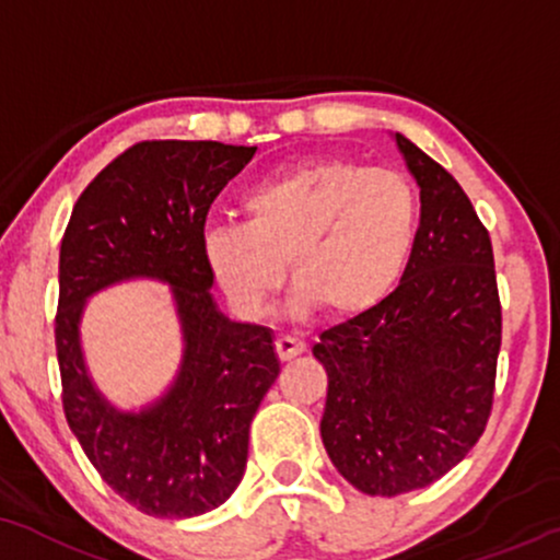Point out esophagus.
Segmentation results:
<instances>
[{
    "label": "esophagus",
    "instance_id": "1",
    "mask_svg": "<svg viewBox=\"0 0 560 560\" xmlns=\"http://www.w3.org/2000/svg\"><path fill=\"white\" fill-rule=\"evenodd\" d=\"M302 352H305V341H302L300 336H292V334L276 336V354H279L281 360H292V357H298Z\"/></svg>",
    "mask_w": 560,
    "mask_h": 560
}]
</instances>
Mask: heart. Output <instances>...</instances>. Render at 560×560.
<instances>
[{"label":"heart","instance_id":"1","mask_svg":"<svg viewBox=\"0 0 560 560\" xmlns=\"http://www.w3.org/2000/svg\"><path fill=\"white\" fill-rule=\"evenodd\" d=\"M242 224H211L203 255L229 305L258 318L281 284L294 305L331 315L373 307L399 279L417 232V195L386 166L313 159L255 182Z\"/></svg>","mask_w":560,"mask_h":560}]
</instances>
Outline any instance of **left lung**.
<instances>
[{
	"label": "left lung",
	"mask_w": 560,
	"mask_h": 560,
	"mask_svg": "<svg viewBox=\"0 0 560 560\" xmlns=\"http://www.w3.org/2000/svg\"><path fill=\"white\" fill-rule=\"evenodd\" d=\"M420 185V226L399 287L328 328L320 438L341 477L368 495L441 480L488 425L501 352L493 245L467 192L396 132Z\"/></svg>",
	"instance_id": "8db88e82"
}]
</instances>
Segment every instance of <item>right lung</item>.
<instances>
[{
	"mask_svg": "<svg viewBox=\"0 0 560 560\" xmlns=\"http://www.w3.org/2000/svg\"><path fill=\"white\" fill-rule=\"evenodd\" d=\"M255 145L143 140L85 187L59 247L54 320L67 425L114 493L159 518L206 514L237 490L250 422L279 375L273 334L215 310L203 255L208 208ZM127 278L173 287L186 354L173 388L119 413L86 378L79 349L84 300Z\"/></svg>",
	"mask_w": 560,
	"mask_h": 560,
	"instance_id": "1",
	"label": "right lung"
}]
</instances>
